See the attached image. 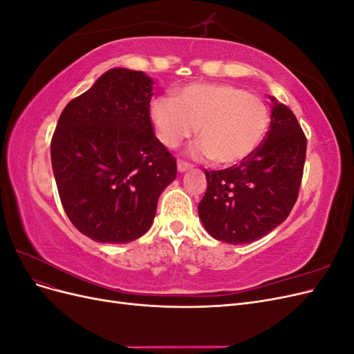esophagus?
Returning a JSON list of instances; mask_svg holds the SVG:
<instances>
[{
  "label": "esophagus",
  "mask_w": 354,
  "mask_h": 354,
  "mask_svg": "<svg viewBox=\"0 0 354 354\" xmlns=\"http://www.w3.org/2000/svg\"><path fill=\"white\" fill-rule=\"evenodd\" d=\"M190 168H192V164L185 162V160H178V164H177L178 173H186V171H187V169H190Z\"/></svg>",
  "instance_id": "34e87169"
}]
</instances>
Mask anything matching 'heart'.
<instances>
[{
    "instance_id": "heart-1",
    "label": "heart",
    "mask_w": 354,
    "mask_h": 354,
    "mask_svg": "<svg viewBox=\"0 0 354 354\" xmlns=\"http://www.w3.org/2000/svg\"><path fill=\"white\" fill-rule=\"evenodd\" d=\"M149 116L159 140L177 147L198 131L195 152L218 165L250 158L269 127V109L259 95L230 84H189L171 95L155 97Z\"/></svg>"
}]
</instances>
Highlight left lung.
Here are the masks:
<instances>
[{
	"label": "left lung",
	"instance_id": "8db88e82",
	"mask_svg": "<svg viewBox=\"0 0 354 354\" xmlns=\"http://www.w3.org/2000/svg\"><path fill=\"white\" fill-rule=\"evenodd\" d=\"M272 120L263 143L241 164L205 171L198 205L203 227L217 241L250 243L286 220L301 185L307 138L288 106L270 97Z\"/></svg>",
	"mask_w": 354,
	"mask_h": 354
}]
</instances>
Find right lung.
Instances as JSON below:
<instances>
[{
  "label": "right lung",
  "mask_w": 354,
  "mask_h": 354,
  "mask_svg": "<svg viewBox=\"0 0 354 354\" xmlns=\"http://www.w3.org/2000/svg\"><path fill=\"white\" fill-rule=\"evenodd\" d=\"M153 80L111 69L63 109L51 138L62 205L82 234L127 243L151 229L159 195L177 176L176 158L149 116Z\"/></svg>",
  "instance_id": "1"
}]
</instances>
